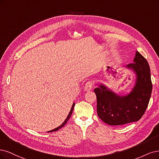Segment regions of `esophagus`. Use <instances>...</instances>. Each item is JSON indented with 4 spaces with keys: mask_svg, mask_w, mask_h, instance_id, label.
Returning <instances> with one entry per match:
<instances>
[{
    "mask_svg": "<svg viewBox=\"0 0 159 159\" xmlns=\"http://www.w3.org/2000/svg\"><path fill=\"white\" fill-rule=\"evenodd\" d=\"M94 84V82L93 80H89L87 82L84 86V90L85 91H89L90 90Z\"/></svg>",
    "mask_w": 159,
    "mask_h": 159,
    "instance_id": "1",
    "label": "esophagus"
}]
</instances>
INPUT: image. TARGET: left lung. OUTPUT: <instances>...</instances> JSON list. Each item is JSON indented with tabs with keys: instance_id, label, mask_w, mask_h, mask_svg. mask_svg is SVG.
I'll return each instance as SVG.
<instances>
[{
	"instance_id": "1",
	"label": "left lung",
	"mask_w": 159,
	"mask_h": 159,
	"mask_svg": "<svg viewBox=\"0 0 159 159\" xmlns=\"http://www.w3.org/2000/svg\"><path fill=\"white\" fill-rule=\"evenodd\" d=\"M134 62L127 65L137 75L135 85L129 94L120 96L103 85L94 90L97 98V114L107 124L121 125L137 121L145 114L152 88L150 67L146 59L138 52Z\"/></svg>"
}]
</instances>
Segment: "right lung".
Segmentation results:
<instances>
[{
    "instance_id": "1",
    "label": "right lung",
    "mask_w": 159,
    "mask_h": 159,
    "mask_svg": "<svg viewBox=\"0 0 159 159\" xmlns=\"http://www.w3.org/2000/svg\"><path fill=\"white\" fill-rule=\"evenodd\" d=\"M74 107H75V103H73V106H72V107H71V109H70V112H69V115H68V116H67V117H66V120L64 121V122L62 124H61L60 126H59L58 127H57V128H55V129H53V130H52V131H48V132H52V131H57V130H59V129H61V127H63L66 124V122H67V121L69 120V119L70 118V116H71V114H72V113H73V108H74Z\"/></svg>"
}]
</instances>
